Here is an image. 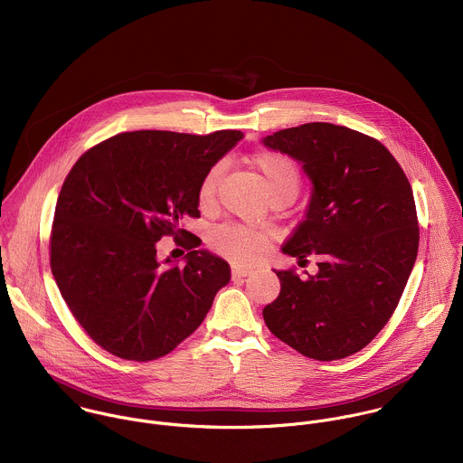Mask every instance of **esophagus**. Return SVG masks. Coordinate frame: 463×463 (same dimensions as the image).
<instances>
[{"label": "esophagus", "instance_id": "esophagus-1", "mask_svg": "<svg viewBox=\"0 0 463 463\" xmlns=\"http://www.w3.org/2000/svg\"><path fill=\"white\" fill-rule=\"evenodd\" d=\"M251 273H253V268H248V266H233L232 268V277L233 279H244Z\"/></svg>", "mask_w": 463, "mask_h": 463}]
</instances>
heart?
Instances as JSON below:
<instances>
[{
    "instance_id": "heart-1",
    "label": "heart",
    "mask_w": 463,
    "mask_h": 463,
    "mask_svg": "<svg viewBox=\"0 0 463 463\" xmlns=\"http://www.w3.org/2000/svg\"><path fill=\"white\" fill-rule=\"evenodd\" d=\"M250 165L262 179L271 201L273 199L291 201L297 195L302 184V174L298 165L289 156L273 153V151H262L251 156ZM221 174H222V165H215L203 177L199 184L201 206H210L213 203ZM266 241H268L266 232L246 228V226H235V224H224L210 235L212 246L233 260L255 259L262 251Z\"/></svg>"
}]
</instances>
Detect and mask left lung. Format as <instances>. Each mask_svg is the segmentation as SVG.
Here are the masks:
<instances>
[{"label":"left lung","mask_w":463,"mask_h":463,"mask_svg":"<svg viewBox=\"0 0 463 463\" xmlns=\"http://www.w3.org/2000/svg\"><path fill=\"white\" fill-rule=\"evenodd\" d=\"M262 144L291 156L312 190L306 219L282 253L317 273L273 269L279 298L262 314L268 328L300 354L334 361L364 348L397 307L419 251L411 184L377 140L354 129L312 122Z\"/></svg>","instance_id":"1"}]
</instances>
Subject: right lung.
<instances>
[{
  "label": "right lung",
  "instance_id": "add662e5",
  "mask_svg": "<svg viewBox=\"0 0 463 463\" xmlns=\"http://www.w3.org/2000/svg\"><path fill=\"white\" fill-rule=\"evenodd\" d=\"M244 135L170 131L117 135L70 170L55 206L50 266L77 321L104 350L129 361L168 354L204 319L230 264L188 241L184 266L157 260L163 235L199 217V184ZM197 239V237H195Z\"/></svg>",
  "mask_w": 463,
  "mask_h": 463
}]
</instances>
